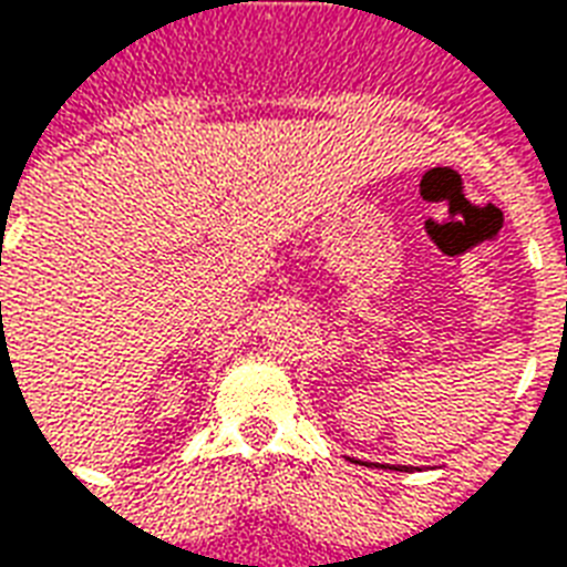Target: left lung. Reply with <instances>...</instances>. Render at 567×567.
<instances>
[{"mask_svg":"<svg viewBox=\"0 0 567 567\" xmlns=\"http://www.w3.org/2000/svg\"><path fill=\"white\" fill-rule=\"evenodd\" d=\"M389 470H399V473H408L410 466H389Z\"/></svg>","mask_w":567,"mask_h":567,"instance_id":"obj_1","label":"left lung"}]
</instances>
